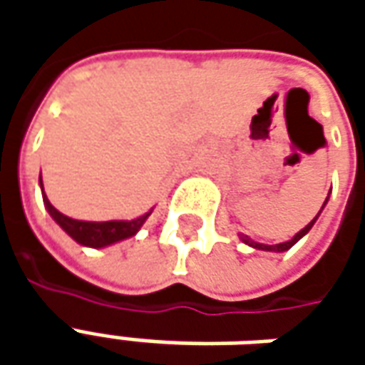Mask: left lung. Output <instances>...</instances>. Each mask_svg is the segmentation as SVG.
I'll return each instance as SVG.
<instances>
[{
  "instance_id": "8db88e82",
  "label": "left lung",
  "mask_w": 365,
  "mask_h": 365,
  "mask_svg": "<svg viewBox=\"0 0 365 365\" xmlns=\"http://www.w3.org/2000/svg\"><path fill=\"white\" fill-rule=\"evenodd\" d=\"M329 195H330V193H329ZM329 195H327V199H324V203H322V207H321V211L317 213V217H314L313 221L309 222V225H307L305 229L299 230L297 235H295V237L291 238V240H287V242H279V245H262V242H256V240H252V238H250V237H246V235H238V238H240V240H242L245 245H248V246H252V248H256V250H264V252H285V250H289V248H291V246H293V245H297L299 240H301V238L305 237V235H307V232H309V230L313 229V225H314V222H317V219H319V215L322 213V209H324V205L329 203Z\"/></svg>"
}]
</instances>
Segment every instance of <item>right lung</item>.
I'll use <instances>...</instances> for the list:
<instances>
[{"label":"right lung","mask_w":365,"mask_h":365,"mask_svg":"<svg viewBox=\"0 0 365 365\" xmlns=\"http://www.w3.org/2000/svg\"><path fill=\"white\" fill-rule=\"evenodd\" d=\"M38 183H41V191H43L44 207H46L48 215L54 219V222L66 232L68 237L74 238L78 245L88 246V248H105V246L120 242L125 238L135 237L152 213L150 209L148 213L140 215L136 219H130V221H78V219H72V217H66L64 213H60L58 209L48 201V197L44 195L43 178H38Z\"/></svg>","instance_id":"1"}]
</instances>
